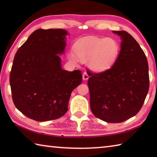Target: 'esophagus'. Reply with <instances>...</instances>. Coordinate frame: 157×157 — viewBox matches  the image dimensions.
I'll return each mask as SVG.
<instances>
[{"label":"esophagus","mask_w":157,"mask_h":157,"mask_svg":"<svg viewBox=\"0 0 157 157\" xmlns=\"http://www.w3.org/2000/svg\"><path fill=\"white\" fill-rule=\"evenodd\" d=\"M82 78H83L84 80H87V79H88L89 78L88 73H87L86 72H84L83 74H82Z\"/></svg>","instance_id":"1"}]
</instances>
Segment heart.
<instances>
[{
    "instance_id": "obj_1",
    "label": "heart",
    "mask_w": 157,
    "mask_h": 157,
    "mask_svg": "<svg viewBox=\"0 0 157 157\" xmlns=\"http://www.w3.org/2000/svg\"><path fill=\"white\" fill-rule=\"evenodd\" d=\"M74 51L79 60L88 62L91 71L100 73L109 69L116 63L120 55V46L112 38L87 37L76 42ZM69 57L77 62L72 53Z\"/></svg>"
}]
</instances>
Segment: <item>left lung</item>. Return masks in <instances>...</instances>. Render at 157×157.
Segmentation results:
<instances>
[{"label": "left lung", "instance_id": "left-lung-1", "mask_svg": "<svg viewBox=\"0 0 157 157\" xmlns=\"http://www.w3.org/2000/svg\"><path fill=\"white\" fill-rule=\"evenodd\" d=\"M121 37L120 55L112 67L91 73L88 80L90 107L96 118L121 123L141 109L149 90L148 63L143 50L126 31H113Z\"/></svg>", "mask_w": 157, "mask_h": 157}]
</instances>
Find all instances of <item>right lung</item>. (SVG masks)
Wrapping results in <instances>:
<instances>
[{"instance_id":"obj_1","label":"right lung","mask_w":157,"mask_h":157,"mask_svg":"<svg viewBox=\"0 0 157 157\" xmlns=\"http://www.w3.org/2000/svg\"><path fill=\"white\" fill-rule=\"evenodd\" d=\"M68 34L63 29H38L16 53L10 77L12 99L29 118L44 122L63 116L71 93L81 84V71L63 70L59 56Z\"/></svg>"}]
</instances>
